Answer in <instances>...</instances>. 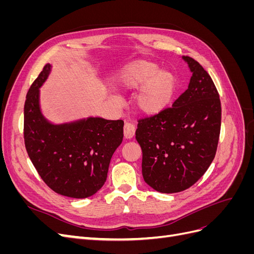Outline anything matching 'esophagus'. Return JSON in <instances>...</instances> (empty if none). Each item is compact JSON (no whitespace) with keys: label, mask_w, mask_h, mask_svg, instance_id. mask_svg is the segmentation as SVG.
Returning a JSON list of instances; mask_svg holds the SVG:
<instances>
[{"label":"esophagus","mask_w":254,"mask_h":254,"mask_svg":"<svg viewBox=\"0 0 254 254\" xmlns=\"http://www.w3.org/2000/svg\"><path fill=\"white\" fill-rule=\"evenodd\" d=\"M135 133V127L130 122H125L124 125V136L126 139H131V137L134 135Z\"/></svg>","instance_id":"esophagus-1"}]
</instances>
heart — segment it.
Wrapping results in <instances>:
<instances>
[{
  "label": "heart",
  "mask_w": 254,
  "mask_h": 254,
  "mask_svg": "<svg viewBox=\"0 0 254 254\" xmlns=\"http://www.w3.org/2000/svg\"><path fill=\"white\" fill-rule=\"evenodd\" d=\"M118 86L125 91H137L135 109L144 115H157L172 103L177 90V79L171 72H162L155 64L135 60L128 64L118 77ZM113 101L120 104L118 97Z\"/></svg>",
  "instance_id": "b5f03b06"
}]
</instances>
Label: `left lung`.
<instances>
[{"label": "left lung", "instance_id": "1", "mask_svg": "<svg viewBox=\"0 0 254 254\" xmlns=\"http://www.w3.org/2000/svg\"><path fill=\"white\" fill-rule=\"evenodd\" d=\"M191 72L189 88L171 108L139 121L144 181L160 193H178L201 178L216 153L221 106L216 87L204 68L182 56Z\"/></svg>", "mask_w": 254, "mask_h": 254}]
</instances>
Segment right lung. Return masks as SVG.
Segmentation results:
<instances>
[{
  "label": "right lung",
  "instance_id": "right-lung-1",
  "mask_svg": "<svg viewBox=\"0 0 254 254\" xmlns=\"http://www.w3.org/2000/svg\"><path fill=\"white\" fill-rule=\"evenodd\" d=\"M52 65L45 64L30 86L24 105V142L28 157L47 186L71 198L94 195L105 184L112 155L123 141L122 120L88 118L52 124L39 96Z\"/></svg>",
  "mask_w": 254,
  "mask_h": 254
}]
</instances>
